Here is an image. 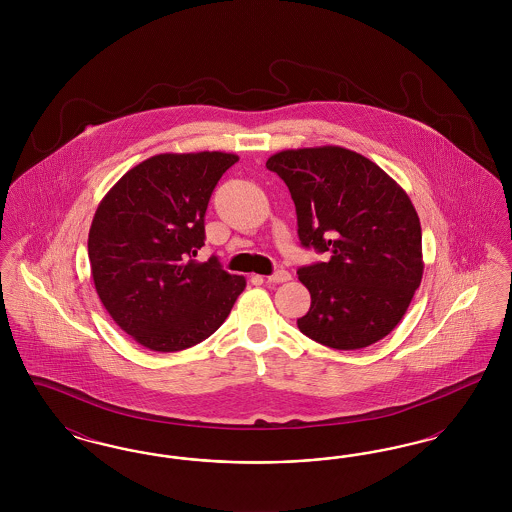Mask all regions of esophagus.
<instances>
[{
  "instance_id": "1",
  "label": "esophagus",
  "mask_w": 512,
  "mask_h": 512,
  "mask_svg": "<svg viewBox=\"0 0 512 512\" xmlns=\"http://www.w3.org/2000/svg\"><path fill=\"white\" fill-rule=\"evenodd\" d=\"M270 284H284V282H290L292 280V274L288 270H276L274 274H270L267 278Z\"/></svg>"
}]
</instances>
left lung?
Here are the masks:
<instances>
[{
  "mask_svg": "<svg viewBox=\"0 0 512 512\" xmlns=\"http://www.w3.org/2000/svg\"><path fill=\"white\" fill-rule=\"evenodd\" d=\"M268 171L288 186L303 247L326 263L297 270L311 293L299 330L332 349L386 338L420 286L422 230L407 192L376 163L340 146L284 149Z\"/></svg>",
  "mask_w": 512,
  "mask_h": 512,
  "instance_id": "8db88e82",
  "label": "left lung"
}]
</instances>
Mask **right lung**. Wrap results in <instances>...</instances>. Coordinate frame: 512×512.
Returning a JSON list of instances; mask_svg holds the SVG:
<instances>
[{"instance_id":"obj_1","label":"right lung","mask_w":512,"mask_h":512,"mask_svg":"<svg viewBox=\"0 0 512 512\" xmlns=\"http://www.w3.org/2000/svg\"><path fill=\"white\" fill-rule=\"evenodd\" d=\"M240 157L224 151L153 155L105 194L88 234L94 286L130 338L172 353L207 340L230 315L245 278L219 259L195 261L205 211Z\"/></svg>"}]
</instances>
